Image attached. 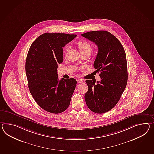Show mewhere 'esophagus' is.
Instances as JSON below:
<instances>
[{
	"mask_svg": "<svg viewBox=\"0 0 154 154\" xmlns=\"http://www.w3.org/2000/svg\"><path fill=\"white\" fill-rule=\"evenodd\" d=\"M83 79H78L77 81V83H82L83 82Z\"/></svg>",
	"mask_w": 154,
	"mask_h": 154,
	"instance_id": "1",
	"label": "esophagus"
}]
</instances>
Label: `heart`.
Masks as SVG:
<instances>
[{
  "instance_id": "obj_1",
  "label": "heart",
  "mask_w": 154,
  "mask_h": 154,
  "mask_svg": "<svg viewBox=\"0 0 154 154\" xmlns=\"http://www.w3.org/2000/svg\"><path fill=\"white\" fill-rule=\"evenodd\" d=\"M77 45L81 53L90 52L92 49V46L89 42L85 41H80L78 42ZM68 48V47L66 48Z\"/></svg>"
}]
</instances>
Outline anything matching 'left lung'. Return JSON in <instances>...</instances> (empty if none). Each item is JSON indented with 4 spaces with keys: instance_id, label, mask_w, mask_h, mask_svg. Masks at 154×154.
Segmentation results:
<instances>
[{
    "instance_id": "1",
    "label": "left lung",
    "mask_w": 154,
    "mask_h": 154,
    "mask_svg": "<svg viewBox=\"0 0 154 154\" xmlns=\"http://www.w3.org/2000/svg\"><path fill=\"white\" fill-rule=\"evenodd\" d=\"M97 45L94 63L101 72V81L86 80L88 90L85 98L89 109L94 112L103 113L113 109L119 101L128 82L126 53L119 39L106 30H97L81 34Z\"/></svg>"
}]
</instances>
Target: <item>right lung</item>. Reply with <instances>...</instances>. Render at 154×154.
Returning <instances> with one entry per match:
<instances>
[{
    "mask_svg": "<svg viewBox=\"0 0 154 154\" xmlns=\"http://www.w3.org/2000/svg\"><path fill=\"white\" fill-rule=\"evenodd\" d=\"M76 34L45 33L31 45L26 62V72L30 94L42 109L52 113L64 111L75 90V79H62L58 63L63 60V47Z\"/></svg>",
    "mask_w": 154,
    "mask_h": 154,
    "instance_id": "obj_1",
    "label": "right lung"
}]
</instances>
